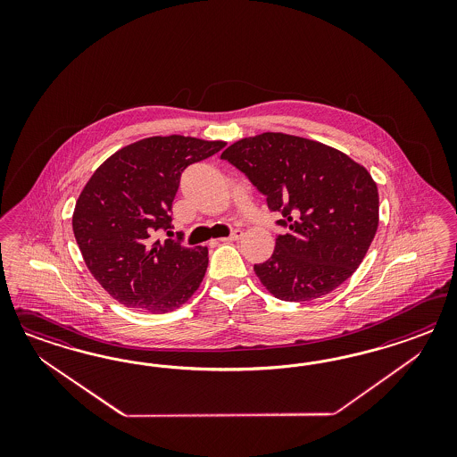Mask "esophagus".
<instances>
[{"label": "esophagus", "instance_id": "1", "mask_svg": "<svg viewBox=\"0 0 457 457\" xmlns=\"http://www.w3.org/2000/svg\"><path fill=\"white\" fill-rule=\"evenodd\" d=\"M241 237H243V231L241 229H235L231 235L222 237L221 241H224V243H228V241H239Z\"/></svg>", "mask_w": 457, "mask_h": 457}]
</instances>
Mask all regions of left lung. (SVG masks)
<instances>
[{
	"label": "left lung",
	"instance_id": "left-lung-1",
	"mask_svg": "<svg viewBox=\"0 0 457 457\" xmlns=\"http://www.w3.org/2000/svg\"><path fill=\"white\" fill-rule=\"evenodd\" d=\"M221 159L248 176L288 228L271 258L254 264L266 290L310 302L355 273L378 226V191L365 167L327 144L281 132L236 140Z\"/></svg>",
	"mask_w": 457,
	"mask_h": 457
}]
</instances>
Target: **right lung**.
Masks as SVG:
<instances>
[{
    "label": "right lung",
    "instance_id": "1",
    "mask_svg": "<svg viewBox=\"0 0 457 457\" xmlns=\"http://www.w3.org/2000/svg\"><path fill=\"white\" fill-rule=\"evenodd\" d=\"M224 140L140 138L112 154L85 184L71 218L88 271L127 308L167 313L186 303L208 268V248L170 236L169 211L182 170L221 151Z\"/></svg>",
    "mask_w": 457,
    "mask_h": 457
}]
</instances>
